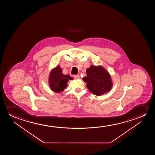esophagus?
<instances>
[{"mask_svg": "<svg viewBox=\"0 0 155 155\" xmlns=\"http://www.w3.org/2000/svg\"><path fill=\"white\" fill-rule=\"evenodd\" d=\"M74 79H78L80 78V76H79V74L74 75Z\"/></svg>", "mask_w": 155, "mask_h": 155, "instance_id": "esophagus-1", "label": "esophagus"}]
</instances>
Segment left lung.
Returning <instances> with one entry per match:
<instances>
[{
	"mask_svg": "<svg viewBox=\"0 0 155 155\" xmlns=\"http://www.w3.org/2000/svg\"><path fill=\"white\" fill-rule=\"evenodd\" d=\"M86 73L87 76L84 77L83 80L87 83V88L94 95H102L112 88L110 74L102 66H91Z\"/></svg>",
	"mask_w": 155,
	"mask_h": 155,
	"instance_id": "1",
	"label": "left lung"
}]
</instances>
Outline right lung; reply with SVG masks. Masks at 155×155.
I'll return each instance as SVG.
<instances>
[{
  "label": "right lung",
  "instance_id": "1",
  "mask_svg": "<svg viewBox=\"0 0 155 155\" xmlns=\"http://www.w3.org/2000/svg\"><path fill=\"white\" fill-rule=\"evenodd\" d=\"M72 79L68 74H63L60 66H57L51 71L50 74L49 82L50 88L57 93L64 91V89L67 88L68 81Z\"/></svg>",
  "mask_w": 155,
  "mask_h": 155
}]
</instances>
